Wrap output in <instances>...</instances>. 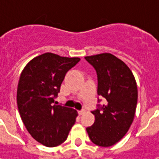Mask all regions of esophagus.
<instances>
[{"label":"esophagus","mask_w":159,"mask_h":159,"mask_svg":"<svg viewBox=\"0 0 159 159\" xmlns=\"http://www.w3.org/2000/svg\"><path fill=\"white\" fill-rule=\"evenodd\" d=\"M84 112H85V111L84 110H81V111H78V113H79V115L80 116V115H82V114H84Z\"/></svg>","instance_id":"obj_1"}]
</instances>
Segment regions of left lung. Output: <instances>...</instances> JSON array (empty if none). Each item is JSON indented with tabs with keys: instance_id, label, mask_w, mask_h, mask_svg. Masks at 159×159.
<instances>
[{
	"instance_id": "left-lung-1",
	"label": "left lung",
	"mask_w": 159,
	"mask_h": 159,
	"mask_svg": "<svg viewBox=\"0 0 159 159\" xmlns=\"http://www.w3.org/2000/svg\"><path fill=\"white\" fill-rule=\"evenodd\" d=\"M85 59L96 71L97 94L106 100L92 111L95 123L87 132L93 143L110 147L125 136L134 120L138 98L135 79L128 66L110 53Z\"/></svg>"
}]
</instances>
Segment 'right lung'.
<instances>
[{
	"label": "right lung",
	"mask_w": 159,
	"mask_h": 159,
	"mask_svg": "<svg viewBox=\"0 0 159 159\" xmlns=\"http://www.w3.org/2000/svg\"><path fill=\"white\" fill-rule=\"evenodd\" d=\"M79 57H64L45 53L31 60L22 71L17 86L16 102L22 121L29 134L47 147L63 143L78 112L55 102L68 70Z\"/></svg>",
	"instance_id": "1"
}]
</instances>
